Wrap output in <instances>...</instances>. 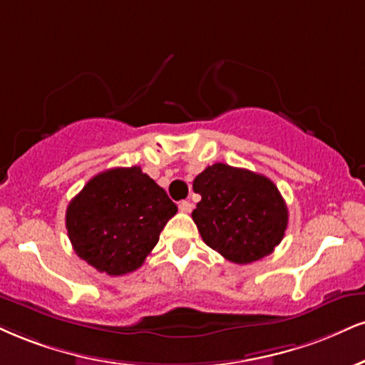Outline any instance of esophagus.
Returning <instances> with one entry per match:
<instances>
[{"label": "esophagus", "mask_w": 365, "mask_h": 365, "mask_svg": "<svg viewBox=\"0 0 365 365\" xmlns=\"http://www.w3.org/2000/svg\"><path fill=\"white\" fill-rule=\"evenodd\" d=\"M178 209L182 210V212H190L192 204L188 200H182V202H178Z\"/></svg>", "instance_id": "1"}]
</instances>
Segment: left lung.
I'll return each mask as SVG.
<instances>
[{"mask_svg": "<svg viewBox=\"0 0 365 365\" xmlns=\"http://www.w3.org/2000/svg\"><path fill=\"white\" fill-rule=\"evenodd\" d=\"M202 200L192 212L204 243L247 265L274 252L287 230V205L274 182L245 168L216 163L194 180Z\"/></svg>", "mask_w": 365, "mask_h": 365, "instance_id": "8db88e82", "label": "left lung"}]
</instances>
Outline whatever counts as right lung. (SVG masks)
Here are the masks:
<instances>
[{
  "label": "right lung",
  "mask_w": 365,
  "mask_h": 365,
  "mask_svg": "<svg viewBox=\"0 0 365 365\" xmlns=\"http://www.w3.org/2000/svg\"><path fill=\"white\" fill-rule=\"evenodd\" d=\"M177 205L139 166L102 171L66 210V230L81 260L103 274L125 275L143 265Z\"/></svg>",
  "instance_id": "1"
}]
</instances>
